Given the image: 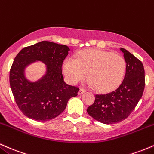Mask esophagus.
Segmentation results:
<instances>
[{
	"instance_id": "34e87169",
	"label": "esophagus",
	"mask_w": 154,
	"mask_h": 154,
	"mask_svg": "<svg viewBox=\"0 0 154 154\" xmlns=\"http://www.w3.org/2000/svg\"><path fill=\"white\" fill-rule=\"evenodd\" d=\"M85 91H86L85 89H79V92H78V94H79V95H81V94H84V93L85 92Z\"/></svg>"
}]
</instances>
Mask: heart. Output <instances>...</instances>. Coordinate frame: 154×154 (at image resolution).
Masks as SVG:
<instances>
[{"instance_id":"heart-1","label":"heart","mask_w":154,"mask_h":154,"mask_svg":"<svg viewBox=\"0 0 154 154\" xmlns=\"http://www.w3.org/2000/svg\"><path fill=\"white\" fill-rule=\"evenodd\" d=\"M126 70L124 59L121 55L99 49L81 51L77 59L68 57L63 70L68 81L76 84L88 76L98 91L108 92L116 89L123 80Z\"/></svg>"}]
</instances>
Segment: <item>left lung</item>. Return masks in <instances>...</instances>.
I'll list each match as a JSON object with an SVG mask.
<instances>
[{"instance_id":"obj_1","label":"left lung","mask_w":154,"mask_h":154,"mask_svg":"<svg viewBox=\"0 0 154 154\" xmlns=\"http://www.w3.org/2000/svg\"><path fill=\"white\" fill-rule=\"evenodd\" d=\"M126 64V73L121 85L112 92L96 94L95 100L87 108L93 119L103 124L122 122L129 116L142 97L145 88L143 63L127 50L121 48Z\"/></svg>"}]
</instances>
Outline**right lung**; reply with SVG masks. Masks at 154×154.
Listing matches in <instances>:
<instances>
[{"label":"right lung","mask_w":154,"mask_h":154,"mask_svg":"<svg viewBox=\"0 0 154 154\" xmlns=\"http://www.w3.org/2000/svg\"><path fill=\"white\" fill-rule=\"evenodd\" d=\"M68 46L50 41H41L23 48L12 64L10 86L17 106L28 118L46 122L64 111L68 100L78 95L79 89L64 82L62 65L68 56ZM41 61L47 71L39 80L32 82L26 79L25 68Z\"/></svg>","instance_id":"add662e5"}]
</instances>
